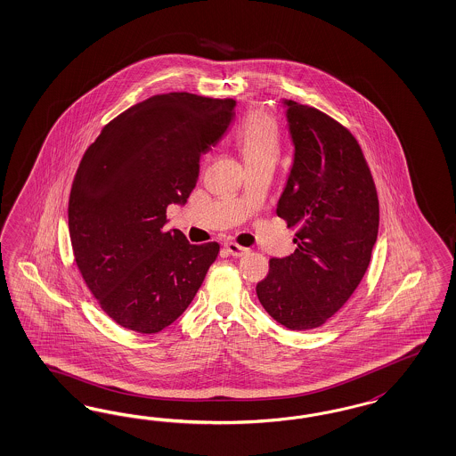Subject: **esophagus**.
Returning <instances> with one entry per match:
<instances>
[{"instance_id":"obj_1","label":"esophagus","mask_w":456,"mask_h":456,"mask_svg":"<svg viewBox=\"0 0 456 456\" xmlns=\"http://www.w3.org/2000/svg\"><path fill=\"white\" fill-rule=\"evenodd\" d=\"M224 250H226V253H230L232 256H243L248 251V248L240 247L238 243H233V241H228V243H224Z\"/></svg>"}]
</instances>
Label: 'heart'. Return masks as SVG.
I'll return each instance as SVG.
<instances>
[{"instance_id":"b5f03b06","label":"heart","mask_w":456,"mask_h":456,"mask_svg":"<svg viewBox=\"0 0 456 456\" xmlns=\"http://www.w3.org/2000/svg\"><path fill=\"white\" fill-rule=\"evenodd\" d=\"M236 146L247 164L277 161L280 152V131L275 118L264 110H253L236 131Z\"/></svg>"}]
</instances>
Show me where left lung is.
<instances>
[{"label": "left lung", "mask_w": 456, "mask_h": 456, "mask_svg": "<svg viewBox=\"0 0 456 456\" xmlns=\"http://www.w3.org/2000/svg\"><path fill=\"white\" fill-rule=\"evenodd\" d=\"M285 105L295 158L277 215L297 228V248L270 260L256 295L277 322L310 330L342 309L364 277L378 240L379 201L351 131L315 107Z\"/></svg>", "instance_id": "obj_1"}]
</instances>
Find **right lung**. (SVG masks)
I'll return each mask as SVG.
<instances>
[{"instance_id":"add662e5","label":"right lung","mask_w":456,"mask_h":456,"mask_svg":"<svg viewBox=\"0 0 456 456\" xmlns=\"http://www.w3.org/2000/svg\"><path fill=\"white\" fill-rule=\"evenodd\" d=\"M233 99L152 95L112 118L87 147L69 198L75 264L118 325L156 334L188 309L216 241L191 245L166 232V209L190 198L200 158L235 118Z\"/></svg>"}]
</instances>
